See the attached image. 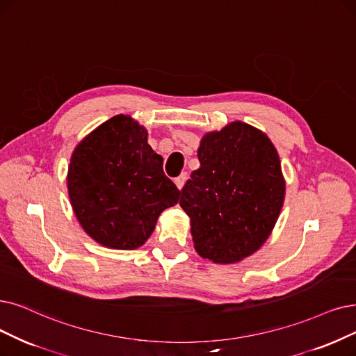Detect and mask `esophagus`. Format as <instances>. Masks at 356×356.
Segmentation results:
<instances>
[{"instance_id": "34e87169", "label": "esophagus", "mask_w": 356, "mask_h": 356, "mask_svg": "<svg viewBox=\"0 0 356 356\" xmlns=\"http://www.w3.org/2000/svg\"><path fill=\"white\" fill-rule=\"evenodd\" d=\"M186 181H187V172H182L179 177L175 178L174 182H175V186L181 190L184 187V184H186Z\"/></svg>"}]
</instances>
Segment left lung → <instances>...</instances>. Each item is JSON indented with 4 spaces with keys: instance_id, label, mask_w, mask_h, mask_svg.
Segmentation results:
<instances>
[{
    "instance_id": "obj_1",
    "label": "left lung",
    "mask_w": 356,
    "mask_h": 356,
    "mask_svg": "<svg viewBox=\"0 0 356 356\" xmlns=\"http://www.w3.org/2000/svg\"><path fill=\"white\" fill-rule=\"evenodd\" d=\"M200 168L181 190L194 248L213 263H236L272 234L285 200L280 159L270 138L234 121L203 136Z\"/></svg>"
}]
</instances>
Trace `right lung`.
I'll list each match as a JSON object with an SVG mask.
<instances>
[{"label": "right lung", "mask_w": 356, "mask_h": 356, "mask_svg": "<svg viewBox=\"0 0 356 356\" xmlns=\"http://www.w3.org/2000/svg\"><path fill=\"white\" fill-rule=\"evenodd\" d=\"M162 165L145 127L129 115L112 117L84 137L71 154L67 187L88 235L108 248L143 245L181 194Z\"/></svg>", "instance_id": "1"}]
</instances>
